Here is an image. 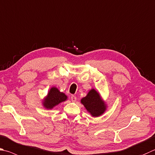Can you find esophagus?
Segmentation results:
<instances>
[{"mask_svg":"<svg viewBox=\"0 0 155 155\" xmlns=\"http://www.w3.org/2000/svg\"><path fill=\"white\" fill-rule=\"evenodd\" d=\"M71 100L72 102H75L77 101V97L74 96V95H72L71 96Z\"/></svg>","mask_w":155,"mask_h":155,"instance_id":"1","label":"esophagus"}]
</instances>
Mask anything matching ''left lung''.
<instances>
[{"instance_id":"obj_1","label":"left lung","mask_w":155,"mask_h":155,"mask_svg":"<svg viewBox=\"0 0 155 155\" xmlns=\"http://www.w3.org/2000/svg\"><path fill=\"white\" fill-rule=\"evenodd\" d=\"M81 103L93 117L102 115L108 108L100 93L94 88L90 89L86 96L81 100Z\"/></svg>"}]
</instances>
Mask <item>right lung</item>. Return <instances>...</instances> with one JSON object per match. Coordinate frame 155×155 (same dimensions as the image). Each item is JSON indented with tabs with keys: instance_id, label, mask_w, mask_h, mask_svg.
Wrapping results in <instances>:
<instances>
[{
	"instance_id": "add662e5",
	"label": "right lung",
	"mask_w": 155,
	"mask_h": 155,
	"mask_svg": "<svg viewBox=\"0 0 155 155\" xmlns=\"http://www.w3.org/2000/svg\"><path fill=\"white\" fill-rule=\"evenodd\" d=\"M67 100L68 96L64 93L61 92L56 87H52L47 93V95L42 100V104L45 108L51 110Z\"/></svg>"
}]
</instances>
